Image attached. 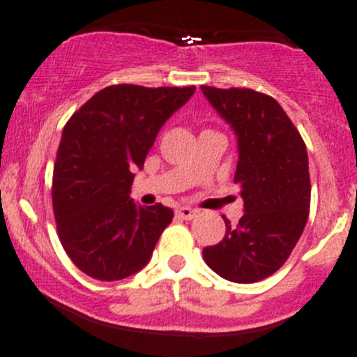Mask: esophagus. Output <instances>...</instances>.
<instances>
[{
	"mask_svg": "<svg viewBox=\"0 0 357 357\" xmlns=\"http://www.w3.org/2000/svg\"><path fill=\"white\" fill-rule=\"evenodd\" d=\"M176 215L181 219H186V221H190V219H193L197 215V211L192 207H179L178 211H176Z\"/></svg>",
	"mask_w": 357,
	"mask_h": 357,
	"instance_id": "esophagus-1",
	"label": "esophagus"
}]
</instances>
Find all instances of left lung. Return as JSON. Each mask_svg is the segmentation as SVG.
Returning a JSON list of instances; mask_svg holds the SVG:
<instances>
[{
    "label": "left lung",
    "instance_id": "1",
    "mask_svg": "<svg viewBox=\"0 0 357 357\" xmlns=\"http://www.w3.org/2000/svg\"><path fill=\"white\" fill-rule=\"evenodd\" d=\"M205 98L238 138L235 183L245 214L225 218L226 235L202 250L212 271L235 283H254L290 257L309 218L311 181L305 143L275 98L248 88L202 86Z\"/></svg>",
    "mask_w": 357,
    "mask_h": 357
}]
</instances>
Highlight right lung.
Returning <instances> with one entry per match:
<instances>
[{
	"mask_svg": "<svg viewBox=\"0 0 357 357\" xmlns=\"http://www.w3.org/2000/svg\"><path fill=\"white\" fill-rule=\"evenodd\" d=\"M193 93L195 86L114 84L67 121L53 167V214L67 255L91 278L115 282L145 268L174 218L162 204L136 205L129 193L157 132Z\"/></svg>",
	"mask_w": 357,
	"mask_h": 357,
	"instance_id": "obj_1",
	"label": "right lung"
}]
</instances>
